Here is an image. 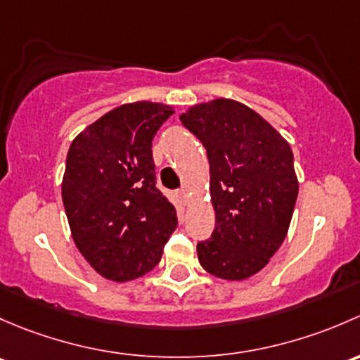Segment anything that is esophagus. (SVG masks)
<instances>
[{"label":"esophagus","mask_w":360,"mask_h":360,"mask_svg":"<svg viewBox=\"0 0 360 360\" xmlns=\"http://www.w3.org/2000/svg\"><path fill=\"white\" fill-rule=\"evenodd\" d=\"M179 195H180V199L181 201L185 202V205H187L188 202V198H191V192H188V188H180V192H179Z\"/></svg>","instance_id":"esophagus-1"}]
</instances>
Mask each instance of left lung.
<instances>
[{
  "instance_id": "left-lung-1",
  "label": "left lung",
  "mask_w": 360,
  "mask_h": 360,
  "mask_svg": "<svg viewBox=\"0 0 360 360\" xmlns=\"http://www.w3.org/2000/svg\"><path fill=\"white\" fill-rule=\"evenodd\" d=\"M181 124L202 142L217 225L198 244L211 276L244 281L276 255L290 231L298 179L288 140L257 110L232 98L195 103Z\"/></svg>"
}]
</instances>
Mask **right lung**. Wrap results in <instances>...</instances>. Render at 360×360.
Here are the masks:
<instances>
[{
  "instance_id": "1",
  "label": "right lung",
  "mask_w": 360,
  "mask_h": 360,
  "mask_svg": "<svg viewBox=\"0 0 360 360\" xmlns=\"http://www.w3.org/2000/svg\"><path fill=\"white\" fill-rule=\"evenodd\" d=\"M175 112L159 102L123 103L69 147L62 201L74 244L103 279L128 283L153 270L175 232L176 210L155 187L153 139Z\"/></svg>"
}]
</instances>
